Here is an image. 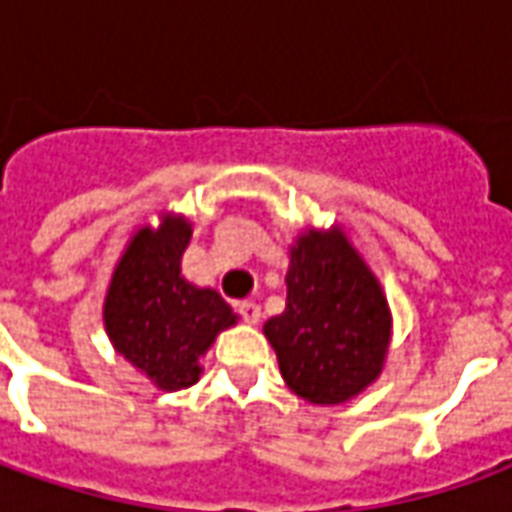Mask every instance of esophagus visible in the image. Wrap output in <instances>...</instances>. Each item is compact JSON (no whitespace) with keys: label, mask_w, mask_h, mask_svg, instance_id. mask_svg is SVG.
Returning <instances> with one entry per match:
<instances>
[{"label":"esophagus","mask_w":512,"mask_h":512,"mask_svg":"<svg viewBox=\"0 0 512 512\" xmlns=\"http://www.w3.org/2000/svg\"><path fill=\"white\" fill-rule=\"evenodd\" d=\"M238 315L244 318V323H257L263 312H260V304H255V301H241L238 304Z\"/></svg>","instance_id":"esophagus-1"}]
</instances>
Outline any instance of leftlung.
<instances>
[{"instance_id":"1","label":"left lung","mask_w":512,"mask_h":512,"mask_svg":"<svg viewBox=\"0 0 512 512\" xmlns=\"http://www.w3.org/2000/svg\"><path fill=\"white\" fill-rule=\"evenodd\" d=\"M288 304L266 323L279 370L304 400L334 406L384 367L389 307L378 279L340 233L310 230L290 249Z\"/></svg>"}]
</instances>
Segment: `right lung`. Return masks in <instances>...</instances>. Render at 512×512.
I'll return each instance as SVG.
<instances>
[{
	"label": "right lung",
	"instance_id": "right-lung-1",
	"mask_svg": "<svg viewBox=\"0 0 512 512\" xmlns=\"http://www.w3.org/2000/svg\"><path fill=\"white\" fill-rule=\"evenodd\" d=\"M189 238L183 216H167L158 230H139L117 263L104 304L109 340L167 392L200 378V356L235 323L216 290L194 288L180 274Z\"/></svg>",
	"mask_w": 512,
	"mask_h": 512
}]
</instances>
